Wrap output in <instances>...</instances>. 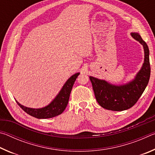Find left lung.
Wrapping results in <instances>:
<instances>
[{
  "label": "left lung",
  "instance_id": "8db88e82",
  "mask_svg": "<svg viewBox=\"0 0 155 155\" xmlns=\"http://www.w3.org/2000/svg\"><path fill=\"white\" fill-rule=\"evenodd\" d=\"M130 35L143 47L144 61L134 79L123 85H114L105 80L90 77L97 102L104 109L111 111H124L137 103L148 85L150 76L149 48L140 35L131 33Z\"/></svg>",
  "mask_w": 155,
  "mask_h": 155
}]
</instances>
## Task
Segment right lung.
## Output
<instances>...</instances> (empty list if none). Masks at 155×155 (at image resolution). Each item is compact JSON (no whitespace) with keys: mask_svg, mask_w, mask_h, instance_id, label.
Wrapping results in <instances>:
<instances>
[{"mask_svg":"<svg viewBox=\"0 0 155 155\" xmlns=\"http://www.w3.org/2000/svg\"><path fill=\"white\" fill-rule=\"evenodd\" d=\"M79 74V72L76 73L68 78L53 101L46 107L40 109H33L23 106L17 101L16 103L26 113L36 118L46 119L57 116L61 114L67 107L73 85Z\"/></svg>","mask_w":155,"mask_h":155,"instance_id":"right-lung-1","label":"right lung"}]
</instances>
